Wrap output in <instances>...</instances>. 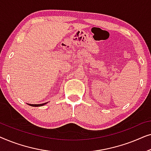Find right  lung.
Masks as SVG:
<instances>
[{"instance_id":"add662e5","label":"right lung","mask_w":151,"mask_h":151,"mask_svg":"<svg viewBox=\"0 0 151 151\" xmlns=\"http://www.w3.org/2000/svg\"><path fill=\"white\" fill-rule=\"evenodd\" d=\"M47 102L46 103H43V104H29V105H30V106H43V105L46 104Z\"/></svg>"}]
</instances>
